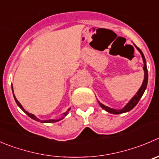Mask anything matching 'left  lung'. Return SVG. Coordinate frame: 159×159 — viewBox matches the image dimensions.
<instances>
[{
  "label": "left lung",
  "mask_w": 159,
  "mask_h": 159,
  "mask_svg": "<svg viewBox=\"0 0 159 159\" xmlns=\"http://www.w3.org/2000/svg\"><path fill=\"white\" fill-rule=\"evenodd\" d=\"M137 49L138 50V51L140 52V53L141 54V57H142V59H143V62H144V81H143L142 83V85L141 86L140 89L138 90V92H137L136 95L133 97V98L130 99V101L124 106L123 109H112V108H109L108 106H104L103 104H102L101 102H98V104L99 106L102 108L103 109H105L106 111H107L109 113H112V114H120V113H124V112H129V111L131 110L132 109L136 106V105L138 104L139 100L141 99V98L142 97L143 94H144V91H145L146 88H147V84H148V69H147V64H146V60L145 57H144V54H143L142 51L140 50L138 47H137Z\"/></svg>",
  "instance_id": "1"
}]
</instances>
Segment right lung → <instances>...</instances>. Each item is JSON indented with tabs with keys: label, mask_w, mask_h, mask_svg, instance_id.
<instances>
[{
	"label": "right lung",
	"mask_w": 159,
	"mask_h": 159,
	"mask_svg": "<svg viewBox=\"0 0 159 159\" xmlns=\"http://www.w3.org/2000/svg\"><path fill=\"white\" fill-rule=\"evenodd\" d=\"M11 89H12V92H13V87H12V86H11ZM14 98H15V102H16L17 105H18V106H19V107L21 108V109H22V110L24 111V112H25V113L27 114V115L29 116L30 117V118L33 119L34 120L39 121V122H41V123H56V122H58V121H60V120H62V119L64 118V116H66L67 115V113H68V111L70 110V109H68V110H67V112H64V116H63L62 118L59 119V120H39V119H38V118H37V117L35 116H34L33 114H32V113H29V112H28L27 111H25V109H24V108L22 107V106H21V105L20 104V102H18V100H17V98H15V95H14Z\"/></svg>",
	"instance_id": "obj_1"
}]
</instances>
